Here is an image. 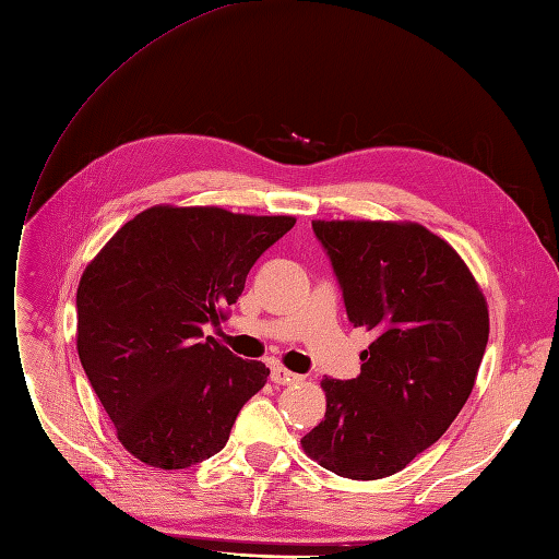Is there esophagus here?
<instances>
[{
	"instance_id": "obj_1",
	"label": "esophagus",
	"mask_w": 559,
	"mask_h": 559,
	"mask_svg": "<svg viewBox=\"0 0 559 559\" xmlns=\"http://www.w3.org/2000/svg\"><path fill=\"white\" fill-rule=\"evenodd\" d=\"M301 376H297V373H293L290 369H285V367H272V381L274 383H278V385H290V383H297Z\"/></svg>"
}]
</instances>
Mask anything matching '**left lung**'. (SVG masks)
<instances>
[{
  "instance_id": "1",
  "label": "left lung",
  "mask_w": 559,
  "mask_h": 559,
  "mask_svg": "<svg viewBox=\"0 0 559 559\" xmlns=\"http://www.w3.org/2000/svg\"><path fill=\"white\" fill-rule=\"evenodd\" d=\"M355 328L373 334L353 381L322 378L328 408L304 453L376 480L437 443L474 390L488 301L457 250L408 221H313Z\"/></svg>"
}]
</instances>
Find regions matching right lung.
<instances>
[{"instance_id":"add662e5","label":"right lung","mask_w":559,"mask_h":559,"mask_svg":"<svg viewBox=\"0 0 559 559\" xmlns=\"http://www.w3.org/2000/svg\"><path fill=\"white\" fill-rule=\"evenodd\" d=\"M293 225V215L157 204L85 266L81 365L118 441L143 464L171 472L215 455L264 388L269 369L204 338V325L225 318L250 266Z\"/></svg>"}]
</instances>
